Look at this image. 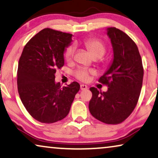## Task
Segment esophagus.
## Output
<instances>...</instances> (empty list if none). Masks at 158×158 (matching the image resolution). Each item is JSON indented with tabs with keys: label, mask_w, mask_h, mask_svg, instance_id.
I'll list each match as a JSON object with an SVG mask.
<instances>
[{
	"label": "esophagus",
	"mask_w": 158,
	"mask_h": 158,
	"mask_svg": "<svg viewBox=\"0 0 158 158\" xmlns=\"http://www.w3.org/2000/svg\"><path fill=\"white\" fill-rule=\"evenodd\" d=\"M81 90H85L86 89H88V86L84 85V84H81Z\"/></svg>",
	"instance_id": "obj_1"
}]
</instances>
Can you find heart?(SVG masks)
Instances as JSON below:
<instances>
[{"instance_id":"heart-1","label":"heart","mask_w":158,"mask_h":158,"mask_svg":"<svg viewBox=\"0 0 158 158\" xmlns=\"http://www.w3.org/2000/svg\"><path fill=\"white\" fill-rule=\"evenodd\" d=\"M84 45L89 52L91 54L95 59L102 57L106 52V46L103 41L96 38H90L84 41ZM75 52V46L71 44L67 47L64 52V57L67 61L73 60ZM95 72L93 70H87L85 68H80L74 73L75 77L81 81H88L89 80L90 75L94 74Z\"/></svg>"}]
</instances>
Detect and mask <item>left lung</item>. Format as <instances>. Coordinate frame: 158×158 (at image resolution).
Masks as SVG:
<instances>
[{"instance_id":"obj_1","label":"left lung","mask_w":158,"mask_h":158,"mask_svg":"<svg viewBox=\"0 0 158 158\" xmlns=\"http://www.w3.org/2000/svg\"><path fill=\"white\" fill-rule=\"evenodd\" d=\"M114 49L111 67L98 82L107 85L106 92L90 88L91 115L107 124H118L132 113L137 104L143 81L142 58L135 42L124 31L108 28Z\"/></svg>"}]
</instances>
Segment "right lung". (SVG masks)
I'll list each match as a JSON object with an SVG mask.
<instances>
[{
    "label": "right lung",
    "mask_w": 158,
    "mask_h": 158,
    "mask_svg": "<svg viewBox=\"0 0 158 158\" xmlns=\"http://www.w3.org/2000/svg\"><path fill=\"white\" fill-rule=\"evenodd\" d=\"M73 34L49 28L42 29L25 45L19 61L17 87L29 114L38 122L52 124L65 118L80 84L61 87L55 73L64 65V51Z\"/></svg>",
    "instance_id": "add662e5"
}]
</instances>
